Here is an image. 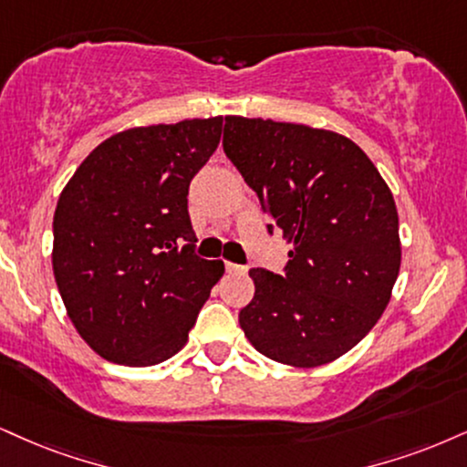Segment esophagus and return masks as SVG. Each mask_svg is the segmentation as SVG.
Segmentation results:
<instances>
[{"mask_svg":"<svg viewBox=\"0 0 467 467\" xmlns=\"http://www.w3.org/2000/svg\"><path fill=\"white\" fill-rule=\"evenodd\" d=\"M224 268H227V273H244V266H238V264H232V262H224Z\"/></svg>","mask_w":467,"mask_h":467,"instance_id":"1","label":"esophagus"}]
</instances>
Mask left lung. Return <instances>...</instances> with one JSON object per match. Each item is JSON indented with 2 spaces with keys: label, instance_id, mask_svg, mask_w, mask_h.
<instances>
[{
  "label": "left lung",
  "instance_id": "1",
  "mask_svg": "<svg viewBox=\"0 0 467 467\" xmlns=\"http://www.w3.org/2000/svg\"><path fill=\"white\" fill-rule=\"evenodd\" d=\"M223 147L255 190L287 251L285 275L249 270L240 312L249 342L295 368L336 361L364 339L400 270L394 194L347 136L301 123L224 117Z\"/></svg>",
  "mask_w": 467,
  "mask_h": 467
}]
</instances>
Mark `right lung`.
<instances>
[{"label":"right lung","mask_w":467,"mask_h":467,"mask_svg":"<svg viewBox=\"0 0 467 467\" xmlns=\"http://www.w3.org/2000/svg\"><path fill=\"white\" fill-rule=\"evenodd\" d=\"M223 117L119 131L62 188L51 266L79 337L120 366L180 353L221 260H201L188 186L221 142Z\"/></svg>","instance_id":"obj_1"}]
</instances>
